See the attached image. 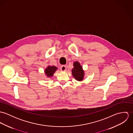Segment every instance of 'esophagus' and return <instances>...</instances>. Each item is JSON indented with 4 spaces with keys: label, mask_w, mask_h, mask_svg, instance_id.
Returning <instances> with one entry per match:
<instances>
[{
    "label": "esophagus",
    "mask_w": 133,
    "mask_h": 133,
    "mask_svg": "<svg viewBox=\"0 0 133 133\" xmlns=\"http://www.w3.org/2000/svg\"><path fill=\"white\" fill-rule=\"evenodd\" d=\"M60 69H61V71L64 72V71H66V66H65V65H62V66H61Z\"/></svg>",
    "instance_id": "esophagus-1"
}]
</instances>
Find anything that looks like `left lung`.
<instances>
[{
    "label": "left lung",
    "mask_w": 133,
    "mask_h": 133,
    "mask_svg": "<svg viewBox=\"0 0 133 133\" xmlns=\"http://www.w3.org/2000/svg\"><path fill=\"white\" fill-rule=\"evenodd\" d=\"M74 68L72 70V75L76 80L81 81L83 80L84 76V72L78 61H75L73 63Z\"/></svg>",
    "instance_id": "obj_1"
}]
</instances>
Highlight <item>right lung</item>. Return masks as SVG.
Listing matches in <instances>:
<instances>
[{
	"instance_id": "1",
	"label": "right lung",
	"mask_w": 133,
	"mask_h": 133,
	"mask_svg": "<svg viewBox=\"0 0 133 133\" xmlns=\"http://www.w3.org/2000/svg\"><path fill=\"white\" fill-rule=\"evenodd\" d=\"M57 70V68L55 66L49 65L44 70V73L48 77H52L53 76L54 73Z\"/></svg>"
}]
</instances>
